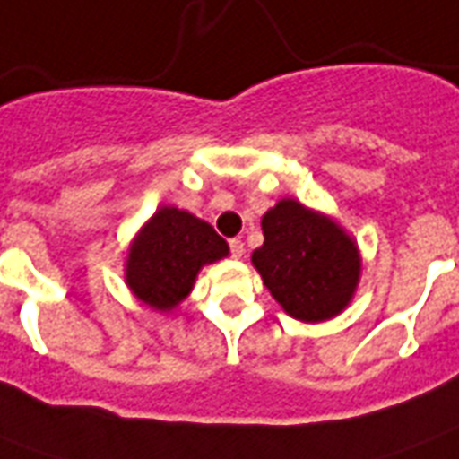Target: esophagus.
Instances as JSON below:
<instances>
[{
  "mask_svg": "<svg viewBox=\"0 0 459 459\" xmlns=\"http://www.w3.org/2000/svg\"><path fill=\"white\" fill-rule=\"evenodd\" d=\"M229 247H230V255H233V257H236V259H240L245 255L243 240H238V238H233V240H230Z\"/></svg>",
  "mask_w": 459,
  "mask_h": 459,
  "instance_id": "34e87169",
  "label": "esophagus"
}]
</instances>
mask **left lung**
I'll use <instances>...</instances> for the list:
<instances>
[{
  "instance_id": "8db88e82",
  "label": "left lung",
  "mask_w": 459,
  "mask_h": 459,
  "mask_svg": "<svg viewBox=\"0 0 459 459\" xmlns=\"http://www.w3.org/2000/svg\"><path fill=\"white\" fill-rule=\"evenodd\" d=\"M262 230L264 245L252 252V264L286 314L316 324L350 305L362 259L333 219L286 197L262 216Z\"/></svg>"
}]
</instances>
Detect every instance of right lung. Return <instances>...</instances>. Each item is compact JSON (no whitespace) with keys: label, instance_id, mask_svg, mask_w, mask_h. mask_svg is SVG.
Listing matches in <instances>:
<instances>
[{"label":"right lung","instance_id":"1","mask_svg":"<svg viewBox=\"0 0 459 459\" xmlns=\"http://www.w3.org/2000/svg\"><path fill=\"white\" fill-rule=\"evenodd\" d=\"M223 257H229V245L207 221L161 207L131 243L126 283L140 302L171 312L190 295L202 266Z\"/></svg>","mask_w":459,"mask_h":459}]
</instances>
